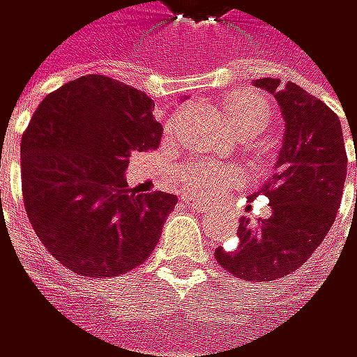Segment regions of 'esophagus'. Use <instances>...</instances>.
<instances>
[{
  "instance_id": "1",
  "label": "esophagus",
  "mask_w": 357,
  "mask_h": 357,
  "mask_svg": "<svg viewBox=\"0 0 357 357\" xmlns=\"http://www.w3.org/2000/svg\"><path fill=\"white\" fill-rule=\"evenodd\" d=\"M183 202H185L189 208H193V211H204V206H202L200 202H195V200H191V198H185Z\"/></svg>"
}]
</instances>
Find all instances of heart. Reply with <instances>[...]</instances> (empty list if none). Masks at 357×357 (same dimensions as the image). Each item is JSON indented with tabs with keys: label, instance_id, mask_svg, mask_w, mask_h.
<instances>
[{
	"label": "heart",
	"instance_id": "1",
	"mask_svg": "<svg viewBox=\"0 0 357 357\" xmlns=\"http://www.w3.org/2000/svg\"><path fill=\"white\" fill-rule=\"evenodd\" d=\"M223 112L229 121L231 130L238 136H255L261 134L271 126L273 110L271 104L261 96L253 91H236L225 98ZM178 116L168 119L166 123V136L172 134ZM178 187L195 200H221L223 195L243 183V174L238 168L206 164V162H189L176 172Z\"/></svg>",
	"mask_w": 357,
	"mask_h": 357
}]
</instances>
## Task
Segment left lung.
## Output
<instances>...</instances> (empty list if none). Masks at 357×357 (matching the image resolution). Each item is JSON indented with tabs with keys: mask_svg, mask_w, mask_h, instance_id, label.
I'll list each match as a JSON object with an SVG mask.
<instances>
[{
	"mask_svg": "<svg viewBox=\"0 0 357 357\" xmlns=\"http://www.w3.org/2000/svg\"><path fill=\"white\" fill-rule=\"evenodd\" d=\"M255 86L277 98L285 119L277 172L257 191L268 198L273 215L257 225L243 219L238 245L217 247L215 259L243 281H277L298 271L332 227L347 153L341 121L321 100L294 82L279 84V78H259Z\"/></svg>",
	"mask_w": 357,
	"mask_h": 357,
	"instance_id": "1",
	"label": "left lung"
}]
</instances>
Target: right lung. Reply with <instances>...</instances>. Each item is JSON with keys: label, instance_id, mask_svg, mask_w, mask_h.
<instances>
[{"label": "right lung", "instance_id": "add662e5", "mask_svg": "<svg viewBox=\"0 0 357 357\" xmlns=\"http://www.w3.org/2000/svg\"><path fill=\"white\" fill-rule=\"evenodd\" d=\"M153 110L138 89L89 74L48 93L21 138L31 227L80 277H119L140 266L176 204L172 193H136L126 181L130 155L162 142Z\"/></svg>", "mask_w": 357, "mask_h": 357}]
</instances>
